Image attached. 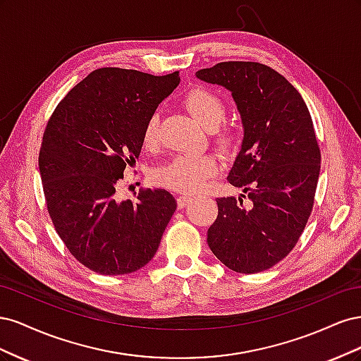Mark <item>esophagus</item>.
Segmentation results:
<instances>
[{
	"instance_id": "obj_1",
	"label": "esophagus",
	"mask_w": 361,
	"mask_h": 361,
	"mask_svg": "<svg viewBox=\"0 0 361 361\" xmlns=\"http://www.w3.org/2000/svg\"><path fill=\"white\" fill-rule=\"evenodd\" d=\"M190 200H191V197H190V195H179V197H178V206L180 207V209H182V207H185V206H187L188 203H190Z\"/></svg>"
}]
</instances>
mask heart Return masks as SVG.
I'll list each match as a JSON object with an SVG mask.
<instances>
[{"label": "heart", "instance_id": "b5f03b06", "mask_svg": "<svg viewBox=\"0 0 361 361\" xmlns=\"http://www.w3.org/2000/svg\"><path fill=\"white\" fill-rule=\"evenodd\" d=\"M183 105L202 126L209 130L215 129L216 143L223 150L233 146L235 135L231 129H216L226 117V104L215 92L197 87L183 97ZM159 113H154L145 126L143 145L147 149H155L159 145ZM218 173L220 162L214 155H178L162 166L155 178L170 190L197 192Z\"/></svg>", "mask_w": 361, "mask_h": 361}]
</instances>
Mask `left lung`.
<instances>
[{
	"label": "left lung",
	"instance_id": "1",
	"mask_svg": "<svg viewBox=\"0 0 361 361\" xmlns=\"http://www.w3.org/2000/svg\"><path fill=\"white\" fill-rule=\"evenodd\" d=\"M232 93L244 137L227 180L245 195L216 199L207 228L216 259L255 274L285 259L307 223L321 171L309 108L285 76L255 61H224L195 72Z\"/></svg>",
	"mask_w": 361,
	"mask_h": 361
}]
</instances>
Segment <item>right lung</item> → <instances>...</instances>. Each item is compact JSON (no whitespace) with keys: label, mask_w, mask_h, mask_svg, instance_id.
<instances>
[{"label":"right lung","mask_w":361,"mask_h":361,"mask_svg":"<svg viewBox=\"0 0 361 361\" xmlns=\"http://www.w3.org/2000/svg\"><path fill=\"white\" fill-rule=\"evenodd\" d=\"M179 82V72L102 68L76 84L49 118L39 154L48 212L73 257L97 274L147 265L176 211L162 188L140 191L135 202L114 194L126 164L140 157L149 117Z\"/></svg>","instance_id":"right-lung-1"}]
</instances>
